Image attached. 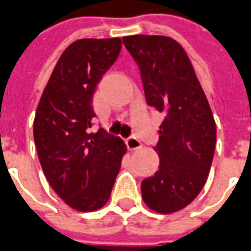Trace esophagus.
Wrapping results in <instances>:
<instances>
[{
    "label": "esophagus",
    "mask_w": 251,
    "mask_h": 251,
    "mask_svg": "<svg viewBox=\"0 0 251 251\" xmlns=\"http://www.w3.org/2000/svg\"><path fill=\"white\" fill-rule=\"evenodd\" d=\"M126 145H127V147H128V150H131V151L139 150L140 147H142L140 140L136 139V138H128V139L126 140Z\"/></svg>",
    "instance_id": "1"
}]
</instances>
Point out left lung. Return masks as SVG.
<instances>
[{"label":"left lung","mask_w":251,"mask_h":251,"mask_svg":"<svg viewBox=\"0 0 251 251\" xmlns=\"http://www.w3.org/2000/svg\"><path fill=\"white\" fill-rule=\"evenodd\" d=\"M123 43L136 60L146 101L165 113L154 150L159 169L142 181V199L158 214L189 205L207 181L216 146V124L182 46L161 35H132Z\"/></svg>","instance_id":"left-lung-1"}]
</instances>
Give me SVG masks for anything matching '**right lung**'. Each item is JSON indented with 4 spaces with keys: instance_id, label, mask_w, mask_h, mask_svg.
Returning a JSON list of instances; mask_svg holds the SVG:
<instances>
[{
    "instance_id": "obj_1",
    "label": "right lung",
    "mask_w": 251,
    "mask_h": 251,
    "mask_svg": "<svg viewBox=\"0 0 251 251\" xmlns=\"http://www.w3.org/2000/svg\"><path fill=\"white\" fill-rule=\"evenodd\" d=\"M122 50V40L79 39L60 55L37 105L33 138L44 176L63 201L79 212L97 211L111 197L127 152L119 136L89 134L96 86Z\"/></svg>"
}]
</instances>
